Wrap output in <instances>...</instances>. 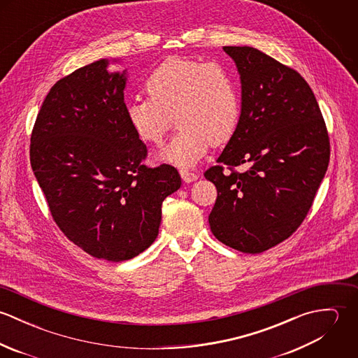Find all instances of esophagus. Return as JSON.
I'll use <instances>...</instances> for the list:
<instances>
[{"label": "esophagus", "instance_id": "34e87169", "mask_svg": "<svg viewBox=\"0 0 358 358\" xmlns=\"http://www.w3.org/2000/svg\"><path fill=\"white\" fill-rule=\"evenodd\" d=\"M180 176H182V179H183L186 183H192V182L197 180L200 175L196 173V172H192V171H189V169H180Z\"/></svg>", "mask_w": 358, "mask_h": 358}]
</instances>
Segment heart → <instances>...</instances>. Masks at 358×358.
Instances as JSON below:
<instances>
[{
  "label": "heart",
  "mask_w": 358,
  "mask_h": 358,
  "mask_svg": "<svg viewBox=\"0 0 358 358\" xmlns=\"http://www.w3.org/2000/svg\"><path fill=\"white\" fill-rule=\"evenodd\" d=\"M149 98H135L125 107L134 132L145 142L161 145L173 125L178 134L158 159L190 168L210 143L223 145L236 134L241 95L230 69L216 62L173 56L155 67L146 80Z\"/></svg>",
  "instance_id": "1"
}]
</instances>
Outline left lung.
I'll return each mask as SVG.
<instances>
[{
	"label": "left lung",
	"instance_id": "1",
	"mask_svg": "<svg viewBox=\"0 0 358 358\" xmlns=\"http://www.w3.org/2000/svg\"><path fill=\"white\" fill-rule=\"evenodd\" d=\"M241 80V117L217 165L213 236L244 254L287 240L303 222L329 162V139L305 78L252 47H223ZM250 163L241 174L234 166ZM227 164L229 173L222 172Z\"/></svg>",
	"mask_w": 358,
	"mask_h": 358
}]
</instances>
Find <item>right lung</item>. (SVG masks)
I'll use <instances>...</instances> for the list:
<instances>
[{
  "label": "right lung",
  "mask_w": 358,
  "mask_h": 358,
  "mask_svg": "<svg viewBox=\"0 0 358 358\" xmlns=\"http://www.w3.org/2000/svg\"><path fill=\"white\" fill-rule=\"evenodd\" d=\"M108 63L87 64L52 87L30 162L64 236L94 257L124 262L153 244L162 201L182 179L171 165L142 164L146 145L125 114L127 70L111 73Z\"/></svg>",
  "instance_id": "1"
}]
</instances>
